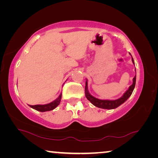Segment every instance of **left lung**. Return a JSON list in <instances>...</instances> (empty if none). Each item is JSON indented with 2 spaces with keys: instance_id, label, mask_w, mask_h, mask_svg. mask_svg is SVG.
<instances>
[{
  "instance_id": "8db88e82",
  "label": "left lung",
  "mask_w": 158,
  "mask_h": 158,
  "mask_svg": "<svg viewBox=\"0 0 158 158\" xmlns=\"http://www.w3.org/2000/svg\"><path fill=\"white\" fill-rule=\"evenodd\" d=\"M131 56H132V55H131ZM132 63L135 64L132 56ZM132 81H133L132 84L130 85V86L129 87V89L126 90V92H125L121 98L117 99V100H100V99L96 98L95 97H93V95H90L89 91V89H88V81L86 79V81H85V98H86L88 100H89L90 102L93 104V105L97 106V107L105 109H116L118 107V106L121 105L122 104H123L130 97V95H132L134 89H135V87L136 75L133 78Z\"/></svg>"
}]
</instances>
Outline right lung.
<instances>
[{"mask_svg": "<svg viewBox=\"0 0 158 158\" xmlns=\"http://www.w3.org/2000/svg\"><path fill=\"white\" fill-rule=\"evenodd\" d=\"M61 97H62V93H60V95L55 100H53L52 102L49 104H46V105H29L31 108L35 109L37 111L44 112L48 111L54 109L58 105H59L61 100Z\"/></svg>", "mask_w": 158, "mask_h": 158, "instance_id": "1", "label": "right lung"}]
</instances>
